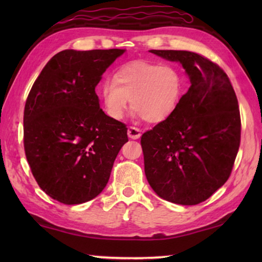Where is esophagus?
Here are the masks:
<instances>
[{"mask_svg":"<svg viewBox=\"0 0 262 262\" xmlns=\"http://www.w3.org/2000/svg\"><path fill=\"white\" fill-rule=\"evenodd\" d=\"M127 134L129 139L133 140H139L141 137V130L139 128H135V127H129L127 130Z\"/></svg>","mask_w":262,"mask_h":262,"instance_id":"esophagus-1","label":"esophagus"}]
</instances>
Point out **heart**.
Returning a JSON list of instances; mask_svg holds the SVG:
<instances>
[{
	"instance_id": "obj_1",
	"label": "heart",
	"mask_w": 262,
	"mask_h": 262,
	"mask_svg": "<svg viewBox=\"0 0 262 262\" xmlns=\"http://www.w3.org/2000/svg\"><path fill=\"white\" fill-rule=\"evenodd\" d=\"M184 86L183 74L174 66L133 61L115 72L113 82L101 84L100 100L113 120L122 119L130 100L134 117L159 123L176 112Z\"/></svg>"
}]
</instances>
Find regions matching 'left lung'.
<instances>
[{
    "label": "left lung",
    "mask_w": 262,
    "mask_h": 262,
    "mask_svg": "<svg viewBox=\"0 0 262 262\" xmlns=\"http://www.w3.org/2000/svg\"><path fill=\"white\" fill-rule=\"evenodd\" d=\"M178 62L190 86L176 112L142 135L144 172L154 192L183 206L206 201L229 179L241 114L230 79L206 57L187 51H149Z\"/></svg>",
    "instance_id": "obj_1"
}]
</instances>
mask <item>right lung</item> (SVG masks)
<instances>
[{
	"mask_svg": "<svg viewBox=\"0 0 262 262\" xmlns=\"http://www.w3.org/2000/svg\"><path fill=\"white\" fill-rule=\"evenodd\" d=\"M126 50H64L47 62L24 110V148L38 185L64 205L95 199L128 142L100 108L96 86Z\"/></svg>",
	"mask_w": 262,
	"mask_h": 262,
	"instance_id": "add662e5",
	"label": "right lung"
}]
</instances>
